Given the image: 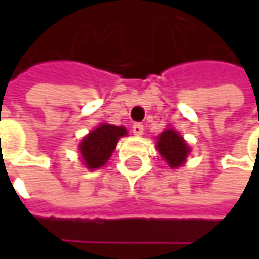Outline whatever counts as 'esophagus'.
<instances>
[{
    "mask_svg": "<svg viewBox=\"0 0 259 259\" xmlns=\"http://www.w3.org/2000/svg\"><path fill=\"white\" fill-rule=\"evenodd\" d=\"M133 133H134L135 135H141L144 133V126L140 124V122H135V124L133 125Z\"/></svg>",
    "mask_w": 259,
    "mask_h": 259,
    "instance_id": "34e87169",
    "label": "esophagus"
}]
</instances>
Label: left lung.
<instances>
[{
  "label": "left lung",
  "mask_w": 259,
  "mask_h": 259,
  "mask_svg": "<svg viewBox=\"0 0 259 259\" xmlns=\"http://www.w3.org/2000/svg\"><path fill=\"white\" fill-rule=\"evenodd\" d=\"M157 150L171 168L183 164L187 154L190 153V148L184 143L183 137H180L174 130H165L164 133H161L157 141Z\"/></svg>",
  "instance_id": "8db88e82"
}]
</instances>
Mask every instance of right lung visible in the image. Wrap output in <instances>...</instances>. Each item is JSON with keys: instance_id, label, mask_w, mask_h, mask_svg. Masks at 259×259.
<instances>
[{"instance_id": "1", "label": "right lung", "mask_w": 259, "mask_h": 259, "mask_svg": "<svg viewBox=\"0 0 259 259\" xmlns=\"http://www.w3.org/2000/svg\"><path fill=\"white\" fill-rule=\"evenodd\" d=\"M125 134L126 130L124 126L102 124L86 135L79 147L86 167L88 168L102 167L112 154L118 140Z\"/></svg>"}]
</instances>
